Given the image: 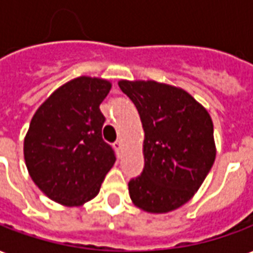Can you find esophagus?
Instances as JSON below:
<instances>
[{"label":"esophagus","mask_w":253,"mask_h":253,"mask_svg":"<svg viewBox=\"0 0 253 253\" xmlns=\"http://www.w3.org/2000/svg\"><path fill=\"white\" fill-rule=\"evenodd\" d=\"M122 146H123L122 141H117L115 143H114V147H115V150H117V151H121Z\"/></svg>","instance_id":"obj_1"}]
</instances>
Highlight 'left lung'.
I'll use <instances>...</instances> for the list:
<instances>
[{
	"mask_svg": "<svg viewBox=\"0 0 253 253\" xmlns=\"http://www.w3.org/2000/svg\"><path fill=\"white\" fill-rule=\"evenodd\" d=\"M135 104L145 131V166L128 182L134 205L168 213L193 197L216 158L213 122L185 89L154 80H121Z\"/></svg>",
	"mask_w": 253,
	"mask_h": 253,
	"instance_id": "1",
	"label": "left lung"
}]
</instances>
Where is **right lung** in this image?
Segmentation results:
<instances>
[{
	"instance_id": "add662e5",
	"label": "right lung",
	"mask_w": 253,
	"mask_h": 253,
	"mask_svg": "<svg viewBox=\"0 0 253 253\" xmlns=\"http://www.w3.org/2000/svg\"><path fill=\"white\" fill-rule=\"evenodd\" d=\"M108 80L80 76L63 84L37 108L24 139V158L33 182L50 200L80 207L100 190L115 164L103 141L100 103Z\"/></svg>"
}]
</instances>
